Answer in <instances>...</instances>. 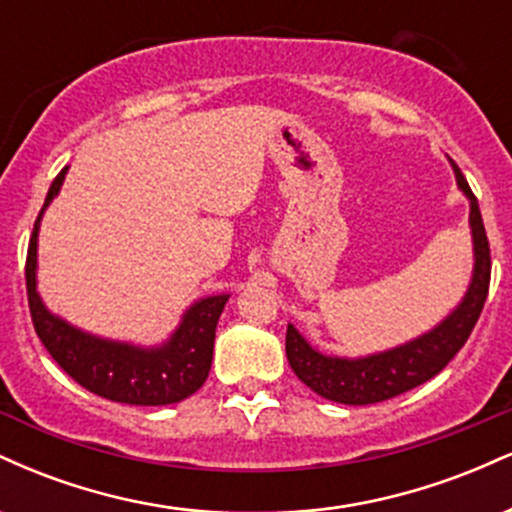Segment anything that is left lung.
I'll return each instance as SVG.
<instances>
[{"label":"left lung","instance_id":"8db88e82","mask_svg":"<svg viewBox=\"0 0 512 512\" xmlns=\"http://www.w3.org/2000/svg\"><path fill=\"white\" fill-rule=\"evenodd\" d=\"M452 170H455L457 187L469 202V231H472L474 250L472 279L462 301L433 330L392 349L356 358L322 354L296 327H286V356H289L293 373L320 397L337 404L361 407V404L385 402V399L402 395L438 375L472 334L486 303V293H489L491 252L477 197L472 195L455 163H452Z\"/></svg>","mask_w":512,"mask_h":512}]
</instances>
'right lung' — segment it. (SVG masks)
Masks as SVG:
<instances>
[{"instance_id":"right-lung-1","label":"right lung","mask_w":512,"mask_h":512,"mask_svg":"<svg viewBox=\"0 0 512 512\" xmlns=\"http://www.w3.org/2000/svg\"><path fill=\"white\" fill-rule=\"evenodd\" d=\"M67 170L64 168L52 180L28 245L26 289L35 332L64 373L72 375L76 383L93 395L110 402L137 404V407L182 402L185 397L195 395L207 380L214 358L216 325L228 293L199 298L192 303L182 313L173 334L156 346L98 337L52 313L38 293V233L45 209L60 195Z\"/></svg>"}]
</instances>
